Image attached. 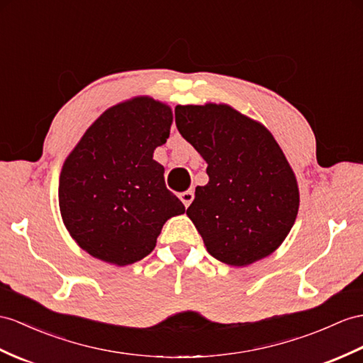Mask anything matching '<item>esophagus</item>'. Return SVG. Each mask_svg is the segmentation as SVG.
Masks as SVG:
<instances>
[{"label": "esophagus", "mask_w": 363, "mask_h": 363, "mask_svg": "<svg viewBox=\"0 0 363 363\" xmlns=\"http://www.w3.org/2000/svg\"><path fill=\"white\" fill-rule=\"evenodd\" d=\"M180 200L183 201V205L184 206H189L191 205V203H192V200H194V191L192 189H188V191H184V192H182L180 194Z\"/></svg>", "instance_id": "1"}]
</instances>
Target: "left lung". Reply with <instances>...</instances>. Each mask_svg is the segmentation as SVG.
<instances>
[{"label":"left lung","instance_id":"obj_1","mask_svg":"<svg viewBox=\"0 0 363 363\" xmlns=\"http://www.w3.org/2000/svg\"><path fill=\"white\" fill-rule=\"evenodd\" d=\"M175 125L208 163L186 214L208 252L231 267L268 257L284 243L298 212L297 179L262 123L229 104H179Z\"/></svg>","mask_w":363,"mask_h":363}]
</instances>
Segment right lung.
<instances>
[{
    "mask_svg": "<svg viewBox=\"0 0 363 363\" xmlns=\"http://www.w3.org/2000/svg\"><path fill=\"white\" fill-rule=\"evenodd\" d=\"M174 115L166 103L134 96L106 109L61 167L58 203L79 248L126 267L151 254L163 225L184 212L154 160Z\"/></svg>",
    "mask_w": 363,
    "mask_h": 363,
    "instance_id": "obj_1",
    "label": "right lung"
}]
</instances>
